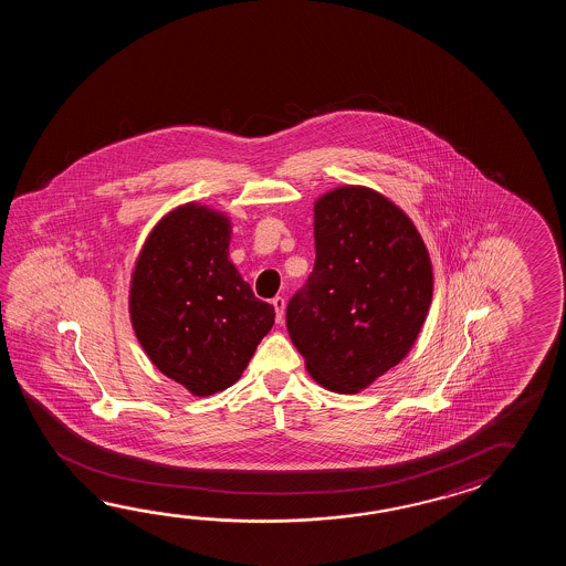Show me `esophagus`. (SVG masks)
Masks as SVG:
<instances>
[{
    "instance_id": "esophagus-1",
    "label": "esophagus",
    "mask_w": 566,
    "mask_h": 566,
    "mask_svg": "<svg viewBox=\"0 0 566 566\" xmlns=\"http://www.w3.org/2000/svg\"><path fill=\"white\" fill-rule=\"evenodd\" d=\"M273 307H275V317H277V324H283V317H285V300L283 297H273Z\"/></svg>"
}]
</instances>
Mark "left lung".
Wrapping results in <instances>:
<instances>
[{
    "mask_svg": "<svg viewBox=\"0 0 566 566\" xmlns=\"http://www.w3.org/2000/svg\"><path fill=\"white\" fill-rule=\"evenodd\" d=\"M313 237L315 265L289 300V336L315 382L360 392L419 336L433 297L431 259L410 218L361 186L315 202Z\"/></svg>",
    "mask_w": 566,
    "mask_h": 566,
    "instance_id": "left-lung-1",
    "label": "left lung"
}]
</instances>
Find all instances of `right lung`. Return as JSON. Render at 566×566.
<instances>
[{
    "mask_svg": "<svg viewBox=\"0 0 566 566\" xmlns=\"http://www.w3.org/2000/svg\"><path fill=\"white\" fill-rule=\"evenodd\" d=\"M230 220L184 205L161 218L135 263L133 329L149 360L196 397L234 385L275 310L229 261Z\"/></svg>",
    "mask_w": 566,
    "mask_h": 566,
    "instance_id": "add662e5",
    "label": "right lung"
}]
</instances>
